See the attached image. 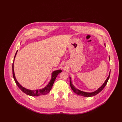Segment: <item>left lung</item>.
Segmentation results:
<instances>
[{"mask_svg": "<svg viewBox=\"0 0 122 122\" xmlns=\"http://www.w3.org/2000/svg\"><path fill=\"white\" fill-rule=\"evenodd\" d=\"M110 71L109 72V74L107 78L106 79V80L105 81V82H104L102 84V86L100 87L98 90H97L96 91H95L94 92H92V93H87V92H83L81 91L80 90H79L78 89H77L74 86H73V84L72 83V81L71 80V77H70V86H71L72 90L73 91V92H74V93L77 95H80V96H82L83 97H92V96H94L96 95L97 94H98V93H99L100 92L103 88H104V87L106 86V85L107 83L108 80L109 78V77H110Z\"/></svg>", "mask_w": 122, "mask_h": 122, "instance_id": "1", "label": "left lung"}]
</instances>
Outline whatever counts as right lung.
Wrapping results in <instances>:
<instances>
[{
	"label": "right lung",
	"instance_id": "obj_1",
	"mask_svg": "<svg viewBox=\"0 0 122 122\" xmlns=\"http://www.w3.org/2000/svg\"><path fill=\"white\" fill-rule=\"evenodd\" d=\"M17 53V51L15 54V55L14 57V61L15 60V58L16 57V55ZM12 70H13V78L14 79L15 81L16 84L17 85V86L19 87L20 89L26 95L31 96H39L40 95H46L48 94L50 92V91L51 90L52 88V87L53 86V84L54 82V81L56 79L57 76L60 74L61 72V70H56V71H54L52 72V76H51V79L50 81V82L47 85V86H45V87H44L43 88H42V89H40V90H28L27 88H26L22 86H21L19 84V83L18 82V81L17 80L15 75V73H14V62L13 63V66H12Z\"/></svg>",
	"mask_w": 122,
	"mask_h": 122
}]
</instances>
